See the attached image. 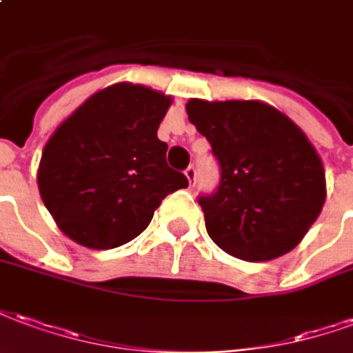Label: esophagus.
Masks as SVG:
<instances>
[{
  "label": "esophagus",
  "instance_id": "34e87169",
  "mask_svg": "<svg viewBox=\"0 0 353 353\" xmlns=\"http://www.w3.org/2000/svg\"><path fill=\"white\" fill-rule=\"evenodd\" d=\"M184 174H186L188 182H190V184L194 186V184H195V179H197V173H195V167H194V165L188 167L186 171H184Z\"/></svg>",
  "mask_w": 353,
  "mask_h": 353
}]
</instances>
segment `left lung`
<instances>
[{"mask_svg":"<svg viewBox=\"0 0 353 353\" xmlns=\"http://www.w3.org/2000/svg\"><path fill=\"white\" fill-rule=\"evenodd\" d=\"M186 112L220 163L218 190L199 197L208 236L244 261L293 250L325 203L323 165L303 130L261 101L190 99Z\"/></svg>","mask_w":353,"mask_h":353,"instance_id":"obj_1","label":"left lung"}]
</instances>
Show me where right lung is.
Segmentation results:
<instances>
[{
	"label": "right lung",
	"mask_w": 353,
	"mask_h": 353,
	"mask_svg": "<svg viewBox=\"0 0 353 353\" xmlns=\"http://www.w3.org/2000/svg\"><path fill=\"white\" fill-rule=\"evenodd\" d=\"M171 95L118 82L95 92L63 120L45 145L41 199L65 235L109 250L148 228L161 199L188 179L167 165L158 128Z\"/></svg>",
	"instance_id": "right-lung-1"
}]
</instances>
